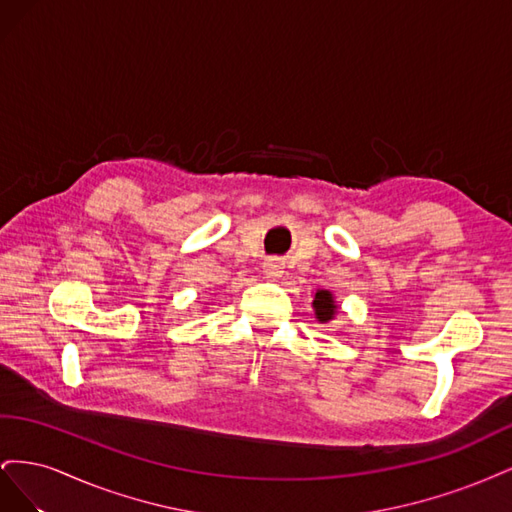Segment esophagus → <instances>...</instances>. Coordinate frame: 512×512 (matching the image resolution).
<instances>
[{"label": "esophagus", "mask_w": 512, "mask_h": 512, "mask_svg": "<svg viewBox=\"0 0 512 512\" xmlns=\"http://www.w3.org/2000/svg\"><path fill=\"white\" fill-rule=\"evenodd\" d=\"M262 273H265L269 280H280L284 275V262L280 258H269L262 262Z\"/></svg>", "instance_id": "esophagus-1"}]
</instances>
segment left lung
I'll return each instance as SVG.
<instances>
[{
  "label": "left lung",
  "mask_w": 512,
  "mask_h": 512,
  "mask_svg": "<svg viewBox=\"0 0 512 512\" xmlns=\"http://www.w3.org/2000/svg\"><path fill=\"white\" fill-rule=\"evenodd\" d=\"M312 307H314L316 320H318L320 324H329V322L337 316V301H335L331 290L318 288V290L314 292Z\"/></svg>",
  "instance_id": "1"
}]
</instances>
